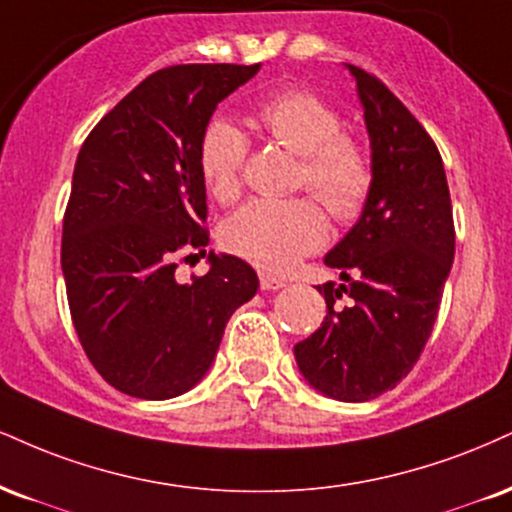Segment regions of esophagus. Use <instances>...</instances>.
Here are the masks:
<instances>
[{"instance_id": "34e87169", "label": "esophagus", "mask_w": 512, "mask_h": 512, "mask_svg": "<svg viewBox=\"0 0 512 512\" xmlns=\"http://www.w3.org/2000/svg\"><path fill=\"white\" fill-rule=\"evenodd\" d=\"M286 286V281L279 279V276L260 272V288L262 291H279V288Z\"/></svg>"}]
</instances>
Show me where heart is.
<instances>
[{
	"label": "heart",
	"mask_w": 512,
	"mask_h": 512,
	"mask_svg": "<svg viewBox=\"0 0 512 512\" xmlns=\"http://www.w3.org/2000/svg\"><path fill=\"white\" fill-rule=\"evenodd\" d=\"M257 128L300 157V181L338 219L360 212L372 186L367 152L331 104L305 90L264 102ZM248 143L233 123L217 121L200 143V174L219 202L236 200L243 186ZM326 240V219L310 200H252L224 224L226 248L264 269H291Z\"/></svg>",
	"instance_id": "b5f03b06"
}]
</instances>
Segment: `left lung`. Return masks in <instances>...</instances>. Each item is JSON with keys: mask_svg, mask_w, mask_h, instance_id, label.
<instances>
[{"mask_svg": "<svg viewBox=\"0 0 512 512\" xmlns=\"http://www.w3.org/2000/svg\"><path fill=\"white\" fill-rule=\"evenodd\" d=\"M365 112L372 186L360 219L326 252L346 283L326 281V317L293 348L312 389L365 403L396 389L420 360L455 255L453 207L434 140L367 71L346 64ZM346 294L349 303L338 306Z\"/></svg>", "mask_w": 512, "mask_h": 512, "instance_id": "1", "label": "left lung"}]
</instances>
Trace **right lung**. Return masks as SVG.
<instances>
[{"instance_id":"obj_1","label":"right lung","mask_w":512,"mask_h":512,"mask_svg":"<svg viewBox=\"0 0 512 512\" xmlns=\"http://www.w3.org/2000/svg\"><path fill=\"white\" fill-rule=\"evenodd\" d=\"M262 64H181L147 76L92 128L73 169L61 272L85 355L128 396L166 400L200 384L226 324L260 288L255 269L209 250L178 283L174 257L205 255L200 143L221 100Z\"/></svg>"}]
</instances>
